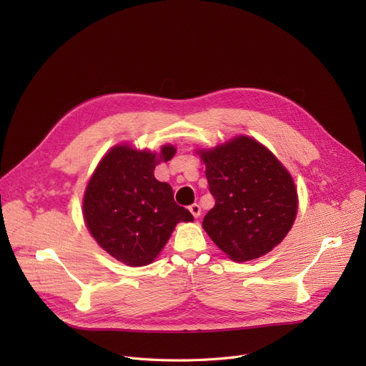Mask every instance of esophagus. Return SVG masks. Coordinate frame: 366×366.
<instances>
[{"label":"esophagus","mask_w":366,"mask_h":366,"mask_svg":"<svg viewBox=\"0 0 366 366\" xmlns=\"http://www.w3.org/2000/svg\"><path fill=\"white\" fill-rule=\"evenodd\" d=\"M189 212L193 214L194 218H197V217H200V214H202V209H200V206H199L197 203H193V204L189 206Z\"/></svg>","instance_id":"obj_1"}]
</instances>
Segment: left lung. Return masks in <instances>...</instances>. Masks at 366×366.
<instances>
[{
	"mask_svg": "<svg viewBox=\"0 0 366 366\" xmlns=\"http://www.w3.org/2000/svg\"><path fill=\"white\" fill-rule=\"evenodd\" d=\"M215 206L203 228L233 261L270 252L297 217V189L282 163L252 138L239 137L200 151Z\"/></svg>",
	"mask_w": 366,
	"mask_h": 366,
	"instance_id": "1",
	"label": "left lung"
}]
</instances>
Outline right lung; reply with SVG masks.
<instances>
[{
	"mask_svg": "<svg viewBox=\"0 0 366 366\" xmlns=\"http://www.w3.org/2000/svg\"><path fill=\"white\" fill-rule=\"evenodd\" d=\"M164 145L160 156L129 145L114 147L96 167L83 200L84 221L99 246L130 267L154 261L179 222L193 221L173 200L167 182L154 178L162 160L175 156Z\"/></svg>",
	"mask_w": 366,
	"mask_h": 366,
	"instance_id": "add662e5",
	"label": "right lung"
}]
</instances>
